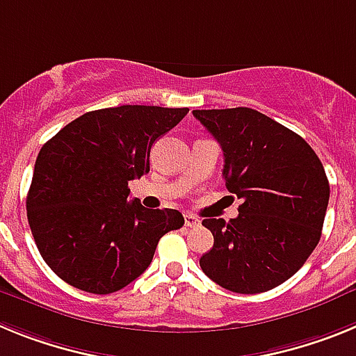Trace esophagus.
Returning <instances> with one entry per match:
<instances>
[{
    "mask_svg": "<svg viewBox=\"0 0 356 356\" xmlns=\"http://www.w3.org/2000/svg\"><path fill=\"white\" fill-rule=\"evenodd\" d=\"M185 226H188V228H196V226H200V219H197L196 216L185 213Z\"/></svg>",
    "mask_w": 356,
    "mask_h": 356,
    "instance_id": "1",
    "label": "esophagus"
}]
</instances>
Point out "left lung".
Masks as SVG:
<instances>
[{"label":"left lung","mask_w":356,"mask_h":356,"mask_svg":"<svg viewBox=\"0 0 356 356\" xmlns=\"http://www.w3.org/2000/svg\"><path fill=\"white\" fill-rule=\"evenodd\" d=\"M225 155L226 188L242 200L235 219H205L213 248L207 276L238 294L271 291L316 250L330 200L325 168L307 140L253 108L194 110Z\"/></svg>","instance_id":"obj_1"}]
</instances>
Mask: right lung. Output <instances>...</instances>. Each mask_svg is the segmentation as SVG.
Returning a JSON list of instances; mask_svg holds the SVG:
<instances>
[{
    "label": "right lung",
    "instance_id": "1",
    "mask_svg": "<svg viewBox=\"0 0 356 356\" xmlns=\"http://www.w3.org/2000/svg\"><path fill=\"white\" fill-rule=\"evenodd\" d=\"M187 112L92 110L44 144L28 191V222L40 257L65 284L90 294L121 291L146 271L160 237L184 226L178 210L128 200V181L149 172L151 146Z\"/></svg>",
    "mask_w": 356,
    "mask_h": 356
}]
</instances>
